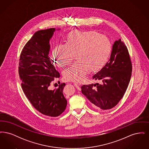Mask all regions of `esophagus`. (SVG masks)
I'll use <instances>...</instances> for the list:
<instances>
[{
  "label": "esophagus",
  "instance_id": "obj_1",
  "mask_svg": "<svg viewBox=\"0 0 149 149\" xmlns=\"http://www.w3.org/2000/svg\"><path fill=\"white\" fill-rule=\"evenodd\" d=\"M74 85L77 88V89H78V90L80 89V84L79 83H78L77 82H74Z\"/></svg>",
  "mask_w": 149,
  "mask_h": 149
}]
</instances>
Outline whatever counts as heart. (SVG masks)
Instances as JSON below:
<instances>
[{
	"label": "heart",
	"instance_id": "obj_1",
	"mask_svg": "<svg viewBox=\"0 0 149 149\" xmlns=\"http://www.w3.org/2000/svg\"><path fill=\"white\" fill-rule=\"evenodd\" d=\"M112 51V45L106 36L95 31H75L68 36L65 43L56 45L52 57L57 66L71 62L74 55L77 60L63 72L67 80L81 81L89 71L100 69L106 64Z\"/></svg>",
	"mask_w": 149,
	"mask_h": 149
}]
</instances>
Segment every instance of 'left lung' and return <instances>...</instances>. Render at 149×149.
<instances>
[{
	"label": "left lung",
	"mask_w": 149,
	"mask_h": 149,
	"mask_svg": "<svg viewBox=\"0 0 149 149\" xmlns=\"http://www.w3.org/2000/svg\"><path fill=\"white\" fill-rule=\"evenodd\" d=\"M132 72L127 48L120 39L114 43L109 61L98 72L94 80L102 83L83 85L81 92L97 109H109L116 106L127 88Z\"/></svg>",
	"instance_id": "1"
}]
</instances>
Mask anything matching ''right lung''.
<instances>
[{
	"label": "right lung",
	"mask_w": 149,
	"mask_h": 149,
	"mask_svg": "<svg viewBox=\"0 0 149 149\" xmlns=\"http://www.w3.org/2000/svg\"><path fill=\"white\" fill-rule=\"evenodd\" d=\"M54 28L38 31L22 51L19 63V75L26 96L41 113L57 117L66 109L67 100L63 91L65 83L54 90L49 89L54 78L60 75L49 56L50 41Z\"/></svg>",
	"instance_id": "obj_1"
}]
</instances>
